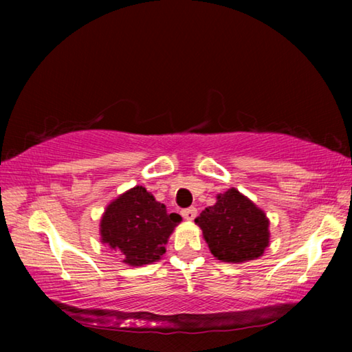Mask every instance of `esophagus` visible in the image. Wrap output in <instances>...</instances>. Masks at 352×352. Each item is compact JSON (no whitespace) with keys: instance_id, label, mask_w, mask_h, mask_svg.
<instances>
[{"instance_id":"34e87169","label":"esophagus","mask_w":352,"mask_h":352,"mask_svg":"<svg viewBox=\"0 0 352 352\" xmlns=\"http://www.w3.org/2000/svg\"><path fill=\"white\" fill-rule=\"evenodd\" d=\"M182 216L186 220H194L197 217V210H195V208H188V210L182 211Z\"/></svg>"}]
</instances>
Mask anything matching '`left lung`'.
<instances>
[{
  "label": "left lung",
  "mask_w": 352,
  "mask_h": 352,
  "mask_svg": "<svg viewBox=\"0 0 352 352\" xmlns=\"http://www.w3.org/2000/svg\"><path fill=\"white\" fill-rule=\"evenodd\" d=\"M212 256L222 262H248L261 258L270 243V220L252 200L230 188L195 219Z\"/></svg>",
  "instance_id": "obj_1"
}]
</instances>
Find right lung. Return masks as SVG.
<instances>
[{"label": "right lung", "mask_w": 352, "mask_h": 352, "mask_svg": "<svg viewBox=\"0 0 352 352\" xmlns=\"http://www.w3.org/2000/svg\"><path fill=\"white\" fill-rule=\"evenodd\" d=\"M182 217L168 212L146 188L135 186L107 205L100 217V242L122 258L124 264H153L166 253V243Z\"/></svg>", "instance_id": "1"}]
</instances>
